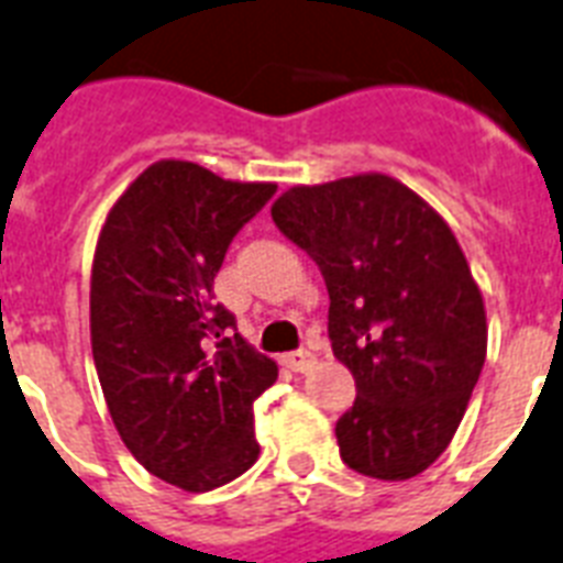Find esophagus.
<instances>
[{
    "instance_id": "34e87169",
    "label": "esophagus",
    "mask_w": 563,
    "mask_h": 563,
    "mask_svg": "<svg viewBox=\"0 0 563 563\" xmlns=\"http://www.w3.org/2000/svg\"><path fill=\"white\" fill-rule=\"evenodd\" d=\"M314 355L309 353V350H297V353H289L286 358H283V364L291 369V373H306V369L314 367Z\"/></svg>"
}]
</instances>
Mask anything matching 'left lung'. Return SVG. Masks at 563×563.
<instances>
[{
	"mask_svg": "<svg viewBox=\"0 0 563 563\" xmlns=\"http://www.w3.org/2000/svg\"><path fill=\"white\" fill-rule=\"evenodd\" d=\"M274 225L321 268L332 353L355 378L335 424L353 472L422 474L454 437L486 361V309L451 228L382 173L291 187Z\"/></svg>",
	"mask_w": 563,
	"mask_h": 563,
	"instance_id": "1",
	"label": "left lung"
}]
</instances>
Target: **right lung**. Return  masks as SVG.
<instances>
[{
	"label": "right lung",
	"instance_id": "right-lung-1",
	"mask_svg": "<svg viewBox=\"0 0 563 563\" xmlns=\"http://www.w3.org/2000/svg\"><path fill=\"white\" fill-rule=\"evenodd\" d=\"M277 185L155 162L109 210L91 266V355L109 416L150 474L185 492L257 463L254 401L277 364L236 332L213 277Z\"/></svg>",
	"mask_w": 563,
	"mask_h": 563
}]
</instances>
